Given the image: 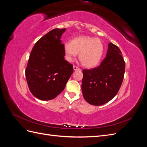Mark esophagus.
<instances>
[{"instance_id": "34e87169", "label": "esophagus", "mask_w": 147, "mask_h": 147, "mask_svg": "<svg viewBox=\"0 0 147 147\" xmlns=\"http://www.w3.org/2000/svg\"><path fill=\"white\" fill-rule=\"evenodd\" d=\"M73 67H74V70H81V69H80V68H79L78 67L76 66L75 65H74Z\"/></svg>"}]
</instances>
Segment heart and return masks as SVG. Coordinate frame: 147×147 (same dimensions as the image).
<instances>
[{"mask_svg": "<svg viewBox=\"0 0 147 147\" xmlns=\"http://www.w3.org/2000/svg\"><path fill=\"white\" fill-rule=\"evenodd\" d=\"M104 45L99 38L90 36L74 38L70 43L64 44L66 59L72 61L77 53L83 66L88 68L94 67L99 64L104 53Z\"/></svg>", "mask_w": 147, "mask_h": 147, "instance_id": "b5f03b06", "label": "heart"}]
</instances>
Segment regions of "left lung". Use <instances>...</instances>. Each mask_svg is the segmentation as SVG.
<instances>
[{"label": "left lung", "instance_id": "obj_1", "mask_svg": "<svg viewBox=\"0 0 147 147\" xmlns=\"http://www.w3.org/2000/svg\"><path fill=\"white\" fill-rule=\"evenodd\" d=\"M125 65L119 48L110 42L106 57L99 66L83 69L82 90L86 101L101 105L112 99L121 86Z\"/></svg>", "mask_w": 147, "mask_h": 147}]
</instances>
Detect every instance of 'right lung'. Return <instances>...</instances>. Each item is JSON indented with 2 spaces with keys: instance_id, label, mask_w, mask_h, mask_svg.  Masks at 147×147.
Instances as JSON below:
<instances>
[{
  "instance_id": "obj_1",
  "label": "right lung",
  "mask_w": 147,
  "mask_h": 147,
  "mask_svg": "<svg viewBox=\"0 0 147 147\" xmlns=\"http://www.w3.org/2000/svg\"><path fill=\"white\" fill-rule=\"evenodd\" d=\"M65 29H54L40 38L31 51L26 77L30 92L38 99L55 98L64 90L74 72L64 59V44L61 37Z\"/></svg>"
}]
</instances>
